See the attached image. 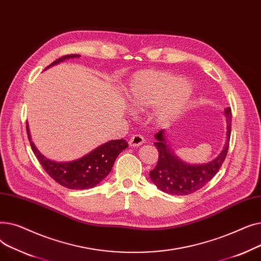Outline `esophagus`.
Returning a JSON list of instances; mask_svg holds the SVG:
<instances>
[{
	"label": "esophagus",
	"mask_w": 261,
	"mask_h": 261,
	"mask_svg": "<svg viewBox=\"0 0 261 261\" xmlns=\"http://www.w3.org/2000/svg\"><path fill=\"white\" fill-rule=\"evenodd\" d=\"M144 143H145V138L142 134H134L129 141V144L132 147H139Z\"/></svg>",
	"instance_id": "obj_1"
}]
</instances>
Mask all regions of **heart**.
Wrapping results in <instances>:
<instances>
[{"label":"heart","instance_id":"heart-1","mask_svg":"<svg viewBox=\"0 0 261 261\" xmlns=\"http://www.w3.org/2000/svg\"><path fill=\"white\" fill-rule=\"evenodd\" d=\"M193 87L176 75L163 71H142L131 79L128 98L135 110L158 105L154 112L159 121L173 118L186 106Z\"/></svg>","mask_w":261,"mask_h":261}]
</instances>
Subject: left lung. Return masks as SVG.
Wrapping results in <instances>:
<instances>
[{
    "mask_svg": "<svg viewBox=\"0 0 261 261\" xmlns=\"http://www.w3.org/2000/svg\"><path fill=\"white\" fill-rule=\"evenodd\" d=\"M227 121V139L222 152L214 161L205 165L191 166L176 159L165 142L164 130L156 133L154 146L159 151V161L149 175L152 182L162 190L170 195L186 196L195 193L206 185L221 168L226 158L231 128V111L225 110Z\"/></svg>",
    "mask_w": 261,
    "mask_h": 261,
    "instance_id": "8db88e82",
    "label": "left lung"
}]
</instances>
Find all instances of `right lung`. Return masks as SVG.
Wrapping results in <instances>:
<instances>
[{
	"label": "right lung",
	"instance_id": "1",
	"mask_svg": "<svg viewBox=\"0 0 261 261\" xmlns=\"http://www.w3.org/2000/svg\"><path fill=\"white\" fill-rule=\"evenodd\" d=\"M79 56L80 55L76 54L65 55V56H62L50 63L47 67L57 64L65 59ZM26 131L33 151L41 165H42L43 169L54 181H56L58 184L68 189H88L97 185L111 171L117 155L123 149L128 147V143L125 140L110 141L77 161L56 163L44 158L38 151V149L32 142L29 125H26Z\"/></svg>",
	"mask_w": 261,
	"mask_h": 261
}]
</instances>
